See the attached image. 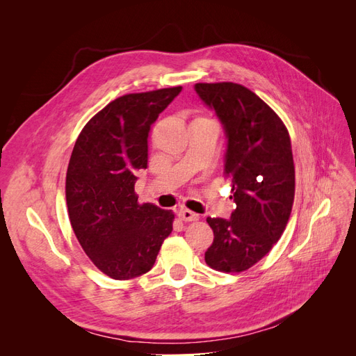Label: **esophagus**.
Listing matches in <instances>:
<instances>
[{
	"mask_svg": "<svg viewBox=\"0 0 356 356\" xmlns=\"http://www.w3.org/2000/svg\"><path fill=\"white\" fill-rule=\"evenodd\" d=\"M177 213L182 221H196V220H199V213L193 212L190 209H178Z\"/></svg>",
	"mask_w": 356,
	"mask_h": 356,
	"instance_id": "34e87169",
	"label": "esophagus"
}]
</instances>
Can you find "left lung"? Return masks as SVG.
Returning a JSON list of instances; mask_svg holds the SVG:
<instances>
[{
    "mask_svg": "<svg viewBox=\"0 0 356 356\" xmlns=\"http://www.w3.org/2000/svg\"><path fill=\"white\" fill-rule=\"evenodd\" d=\"M195 90L227 139L224 172L236 209L207 221L213 242L204 261L220 272H243L281 238L294 202L296 172L285 124L263 99L236 83H197Z\"/></svg>",
    "mask_w": 356,
    "mask_h": 356,
    "instance_id": "left-lung-1",
    "label": "left lung"
}]
</instances>
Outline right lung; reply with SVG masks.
<instances>
[{
    "label": "right lung",
    "instance_id": "1",
    "mask_svg": "<svg viewBox=\"0 0 356 356\" xmlns=\"http://www.w3.org/2000/svg\"><path fill=\"white\" fill-rule=\"evenodd\" d=\"M178 88L131 93L83 127L67 170L72 230L101 272L118 281L147 273L172 232L174 212L138 203L136 170L147 169L148 134Z\"/></svg>",
    "mask_w": 356,
    "mask_h": 356
}]
</instances>
